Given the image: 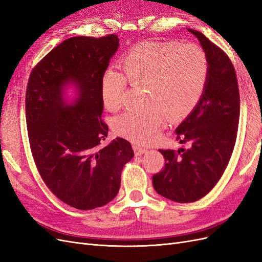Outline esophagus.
Segmentation results:
<instances>
[{"instance_id":"34e87169","label":"esophagus","mask_w":262,"mask_h":262,"mask_svg":"<svg viewBox=\"0 0 262 262\" xmlns=\"http://www.w3.org/2000/svg\"><path fill=\"white\" fill-rule=\"evenodd\" d=\"M133 149H134V153H136V155H142V154L147 152V149L145 147L141 146V145H137V144L133 145Z\"/></svg>"}]
</instances>
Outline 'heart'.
<instances>
[{
	"instance_id": "1",
	"label": "heart",
	"mask_w": 262,
	"mask_h": 262,
	"mask_svg": "<svg viewBox=\"0 0 262 262\" xmlns=\"http://www.w3.org/2000/svg\"><path fill=\"white\" fill-rule=\"evenodd\" d=\"M123 73L108 68L101 76L100 97L110 112L123 105L128 82L146 86L144 112H126L115 119L121 137L140 144H150L160 138L171 118L190 114L198 105L208 83V55L195 43L140 42L124 54Z\"/></svg>"
}]
</instances>
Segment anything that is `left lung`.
Wrapping results in <instances>:
<instances>
[{
  "label": "left lung",
  "mask_w": 262,
  "mask_h": 262,
  "mask_svg": "<svg viewBox=\"0 0 262 262\" xmlns=\"http://www.w3.org/2000/svg\"><path fill=\"white\" fill-rule=\"evenodd\" d=\"M187 30L208 55V83L175 131L179 143L188 148L158 149L165 167L153 176L156 192L179 203L198 201L217 184L232 156L239 121V91L231 60L200 31Z\"/></svg>",
  "instance_id": "1"
}]
</instances>
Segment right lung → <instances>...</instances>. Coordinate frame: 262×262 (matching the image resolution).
Masks as SVG:
<instances>
[{"instance_id": "1", "label": "right lung", "mask_w": 262, "mask_h": 262, "mask_svg": "<svg viewBox=\"0 0 262 262\" xmlns=\"http://www.w3.org/2000/svg\"><path fill=\"white\" fill-rule=\"evenodd\" d=\"M119 48L117 35L77 36L52 49L30 73L26 123L31 153L42 180L61 201L78 210L115 199L131 144H102L101 76Z\"/></svg>"}]
</instances>
